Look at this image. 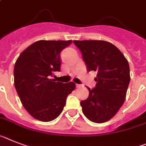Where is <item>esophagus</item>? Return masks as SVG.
I'll use <instances>...</instances> for the list:
<instances>
[{
	"mask_svg": "<svg viewBox=\"0 0 146 146\" xmlns=\"http://www.w3.org/2000/svg\"><path fill=\"white\" fill-rule=\"evenodd\" d=\"M81 87H82V85H81V84H76V88H80Z\"/></svg>",
	"mask_w": 146,
	"mask_h": 146,
	"instance_id": "obj_1",
	"label": "esophagus"
}]
</instances>
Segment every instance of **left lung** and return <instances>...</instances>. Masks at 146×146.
Instances as JSON below:
<instances>
[{
    "label": "left lung",
    "instance_id": "8db88e82",
    "mask_svg": "<svg viewBox=\"0 0 146 146\" xmlns=\"http://www.w3.org/2000/svg\"><path fill=\"white\" fill-rule=\"evenodd\" d=\"M81 50L88 70L96 71L94 89L81 101L84 116L91 122L103 123L117 114L126 97L130 82L128 60L117 46L102 40L73 41Z\"/></svg>",
    "mask_w": 146,
    "mask_h": 146
}]
</instances>
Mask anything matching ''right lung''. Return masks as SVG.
<instances>
[{"label": "right lung", "mask_w": 146, "mask_h": 146, "mask_svg": "<svg viewBox=\"0 0 146 146\" xmlns=\"http://www.w3.org/2000/svg\"><path fill=\"white\" fill-rule=\"evenodd\" d=\"M68 41L40 40L18 56L14 67L15 87L22 105L33 118L50 122L59 116L67 96L75 90L73 82L64 83L51 79L59 72L60 53L72 44Z\"/></svg>", "instance_id": "add662e5"}]
</instances>
